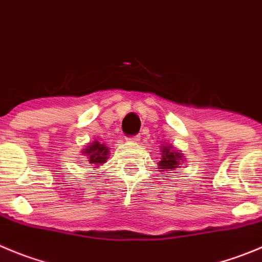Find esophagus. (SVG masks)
Segmentation results:
<instances>
[{"label":"esophagus","instance_id":"1","mask_svg":"<svg viewBox=\"0 0 262 262\" xmlns=\"http://www.w3.org/2000/svg\"><path fill=\"white\" fill-rule=\"evenodd\" d=\"M129 140L134 141V143H138V141L140 140V136H139V135H135V136H133V138H129Z\"/></svg>","mask_w":262,"mask_h":262}]
</instances>
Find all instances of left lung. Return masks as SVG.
Instances as JSON below:
<instances>
[{
	"instance_id": "8db88e82",
	"label": "left lung",
	"mask_w": 262,
	"mask_h": 262,
	"mask_svg": "<svg viewBox=\"0 0 262 262\" xmlns=\"http://www.w3.org/2000/svg\"><path fill=\"white\" fill-rule=\"evenodd\" d=\"M184 163L183 153L172 149V146H163L162 150V159L158 162L159 171H170L173 168H179Z\"/></svg>"
}]
</instances>
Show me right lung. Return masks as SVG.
Listing matches in <instances>:
<instances>
[{
	"label": "right lung",
	"instance_id": "right-lung-1",
	"mask_svg": "<svg viewBox=\"0 0 262 262\" xmlns=\"http://www.w3.org/2000/svg\"><path fill=\"white\" fill-rule=\"evenodd\" d=\"M84 154L89 156V162L94 164H101L108 159L109 149L106 148L104 144L99 143V141H94L90 145L86 146L83 150Z\"/></svg>",
	"mask_w": 262,
	"mask_h": 262
}]
</instances>
